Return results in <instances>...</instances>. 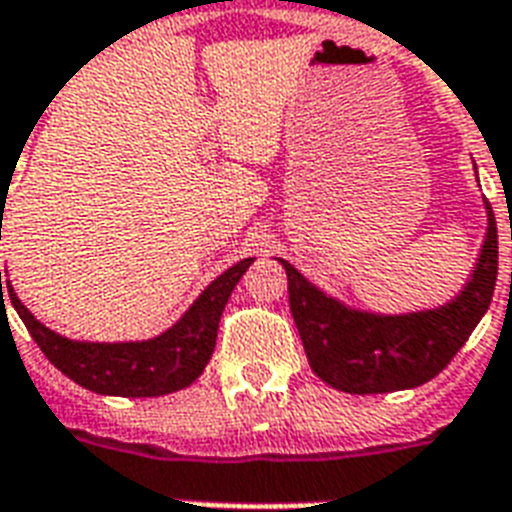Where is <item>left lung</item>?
<instances>
[{
    "mask_svg": "<svg viewBox=\"0 0 512 512\" xmlns=\"http://www.w3.org/2000/svg\"><path fill=\"white\" fill-rule=\"evenodd\" d=\"M476 268L449 303L414 313H372L340 303L281 260L289 308L316 377L342 393H393L425 385L468 342L497 284V223L489 201Z\"/></svg>",
    "mask_w": 512,
    "mask_h": 512,
    "instance_id": "obj_1",
    "label": "left lung"
}]
</instances>
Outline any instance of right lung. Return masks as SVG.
I'll return each instance as SVG.
<instances>
[{
  "label": "right lung",
  "mask_w": 512,
  "mask_h": 512,
  "mask_svg": "<svg viewBox=\"0 0 512 512\" xmlns=\"http://www.w3.org/2000/svg\"><path fill=\"white\" fill-rule=\"evenodd\" d=\"M252 263L255 257H244L231 265L193 300L191 308L167 332L138 342H87L58 335L20 303L10 281H4V287L12 308L18 311L44 356L76 385L100 396L151 398L188 388L204 372L215 350L217 324L225 303Z\"/></svg>",
  "instance_id": "add662e5"
}]
</instances>
